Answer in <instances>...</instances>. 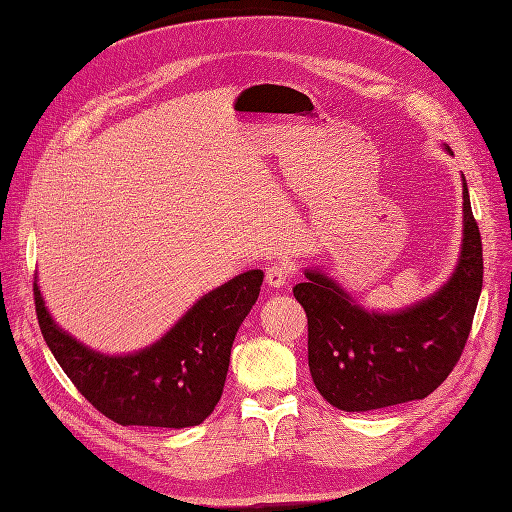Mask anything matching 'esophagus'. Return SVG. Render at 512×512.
<instances>
[{
    "instance_id": "1",
    "label": "esophagus",
    "mask_w": 512,
    "mask_h": 512,
    "mask_svg": "<svg viewBox=\"0 0 512 512\" xmlns=\"http://www.w3.org/2000/svg\"><path fill=\"white\" fill-rule=\"evenodd\" d=\"M292 277V269L288 264H271L267 269V286L269 288H284Z\"/></svg>"
}]
</instances>
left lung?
Segmentation results:
<instances>
[{
    "mask_svg": "<svg viewBox=\"0 0 512 512\" xmlns=\"http://www.w3.org/2000/svg\"><path fill=\"white\" fill-rule=\"evenodd\" d=\"M445 150L451 154L449 146ZM462 248L451 277L396 311L362 307L337 279L305 269L294 286L309 324V370L332 407L364 413L430 396L462 356L483 288L481 233L462 173Z\"/></svg>",
    "mask_w": 512,
    "mask_h": 512,
    "instance_id": "8db88e82",
    "label": "left lung"
}]
</instances>
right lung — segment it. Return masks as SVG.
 <instances>
[{"label":"right lung","instance_id":"1","mask_svg":"<svg viewBox=\"0 0 512 512\" xmlns=\"http://www.w3.org/2000/svg\"><path fill=\"white\" fill-rule=\"evenodd\" d=\"M264 273L245 271L209 290L161 339L131 354H103L63 330L33 284L52 356L93 407L120 426L190 428L216 409L235 334L258 301Z\"/></svg>","mask_w":512,"mask_h":512}]
</instances>
